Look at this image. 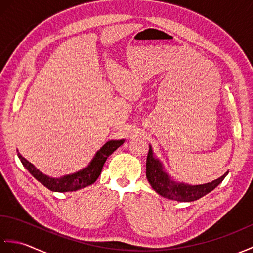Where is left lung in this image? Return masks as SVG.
I'll use <instances>...</instances> for the list:
<instances>
[{"label": "left lung", "instance_id": "8db88e82", "mask_svg": "<svg viewBox=\"0 0 253 253\" xmlns=\"http://www.w3.org/2000/svg\"><path fill=\"white\" fill-rule=\"evenodd\" d=\"M227 174L228 171L219 178L203 185H189L182 181H176L168 174V171H165L162 162L155 158L152 147L149 146L146 171L148 181L160 196L170 199V200L179 202H191L198 200V199L208 195L213 189H215Z\"/></svg>", "mask_w": 253, "mask_h": 253}]
</instances>
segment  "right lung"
<instances>
[{"label": "right lung", "instance_id": "obj_1", "mask_svg": "<svg viewBox=\"0 0 253 253\" xmlns=\"http://www.w3.org/2000/svg\"><path fill=\"white\" fill-rule=\"evenodd\" d=\"M124 142H125L124 139H122V140L107 141L99 151H96L88 166H85L84 169L76 171V173L62 176L60 178H53V177L46 176L43 173H41L34 164H31L29 161H27L23 155L18 152V150L17 152L18 158L26 168V169L28 170L38 181H40L42 185L45 186L47 189H50L51 191L67 192L76 191L82 189V188L94 184L95 180L98 179V177L101 174L102 168H103L106 159L109 158L117 148H120Z\"/></svg>", "mask_w": 253, "mask_h": 253}]
</instances>
